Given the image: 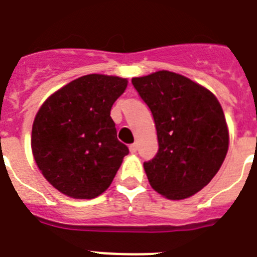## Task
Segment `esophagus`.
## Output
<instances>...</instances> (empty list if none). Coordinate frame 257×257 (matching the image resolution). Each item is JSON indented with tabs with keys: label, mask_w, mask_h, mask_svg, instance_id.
<instances>
[{
	"label": "esophagus",
	"mask_w": 257,
	"mask_h": 257,
	"mask_svg": "<svg viewBox=\"0 0 257 257\" xmlns=\"http://www.w3.org/2000/svg\"><path fill=\"white\" fill-rule=\"evenodd\" d=\"M128 148H130L131 153H136V150H138V145H136V144H131Z\"/></svg>",
	"instance_id": "1"
}]
</instances>
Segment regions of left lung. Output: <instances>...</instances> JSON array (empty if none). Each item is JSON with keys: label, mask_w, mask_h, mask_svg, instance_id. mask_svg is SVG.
<instances>
[{"label": "left lung", "mask_w": 257, "mask_h": 257, "mask_svg": "<svg viewBox=\"0 0 257 257\" xmlns=\"http://www.w3.org/2000/svg\"><path fill=\"white\" fill-rule=\"evenodd\" d=\"M152 110L159 149L144 163L158 194L182 200L205 187L228 152V128L219 102L208 89L171 71L134 77Z\"/></svg>", "instance_id": "left-lung-1"}]
</instances>
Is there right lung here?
I'll use <instances>...</instances> for the list:
<instances>
[{
    "label": "right lung",
    "mask_w": 257,
    "mask_h": 257,
    "mask_svg": "<svg viewBox=\"0 0 257 257\" xmlns=\"http://www.w3.org/2000/svg\"><path fill=\"white\" fill-rule=\"evenodd\" d=\"M127 80L91 74L52 94L35 116L32 150L46 180L74 199H93L116 176L128 148L110 117Z\"/></svg>",
    "instance_id": "obj_1"
}]
</instances>
